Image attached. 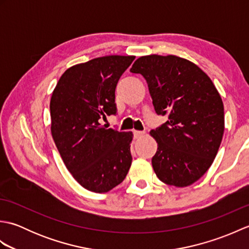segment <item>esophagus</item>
Segmentation results:
<instances>
[{"mask_svg":"<svg viewBox=\"0 0 249 249\" xmlns=\"http://www.w3.org/2000/svg\"><path fill=\"white\" fill-rule=\"evenodd\" d=\"M134 135H135V138L138 139L140 137H142L144 135V131H139V130H134Z\"/></svg>","mask_w":249,"mask_h":249,"instance_id":"1","label":"esophagus"}]
</instances>
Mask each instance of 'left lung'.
<instances>
[{
	"instance_id": "obj_1",
	"label": "left lung",
	"mask_w": 249,
	"mask_h": 249,
	"mask_svg": "<svg viewBox=\"0 0 249 249\" xmlns=\"http://www.w3.org/2000/svg\"><path fill=\"white\" fill-rule=\"evenodd\" d=\"M146 80L157 114L169 121L150 135L157 142L152 166L161 182L186 187L212 165L225 130L224 104L210 77L177 55H144L130 68Z\"/></svg>"
}]
</instances>
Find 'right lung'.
Masks as SVG:
<instances>
[{
	"label": "right lung",
	"instance_id": "add662e5",
	"mask_svg": "<svg viewBox=\"0 0 249 249\" xmlns=\"http://www.w3.org/2000/svg\"><path fill=\"white\" fill-rule=\"evenodd\" d=\"M135 57L108 55L73 65L52 92V138L67 170L89 192L108 193L130 168L133 133L107 129L99 120L116 113V84Z\"/></svg>",
	"mask_w": 249,
	"mask_h": 249
}]
</instances>
